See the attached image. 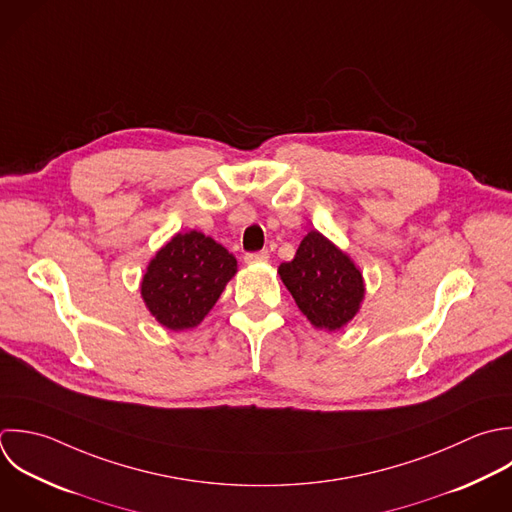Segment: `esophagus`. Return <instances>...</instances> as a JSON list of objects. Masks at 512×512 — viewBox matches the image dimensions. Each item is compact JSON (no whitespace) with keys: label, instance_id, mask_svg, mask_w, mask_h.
<instances>
[{"label":"esophagus","instance_id":"1","mask_svg":"<svg viewBox=\"0 0 512 512\" xmlns=\"http://www.w3.org/2000/svg\"><path fill=\"white\" fill-rule=\"evenodd\" d=\"M265 261H269V251L267 249L245 255V263H265Z\"/></svg>","mask_w":512,"mask_h":512}]
</instances>
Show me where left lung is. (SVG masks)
<instances>
[{"instance_id":"1","label":"left lung","mask_w":512,"mask_h":512,"mask_svg":"<svg viewBox=\"0 0 512 512\" xmlns=\"http://www.w3.org/2000/svg\"><path fill=\"white\" fill-rule=\"evenodd\" d=\"M277 273L315 329H343L365 299V279L355 261L317 229L303 237L295 259L281 263Z\"/></svg>"}]
</instances>
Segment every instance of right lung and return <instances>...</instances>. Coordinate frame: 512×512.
Instances as JSON below:
<instances>
[{"instance_id":"1","label":"right lung","mask_w":512,"mask_h":512,"mask_svg":"<svg viewBox=\"0 0 512 512\" xmlns=\"http://www.w3.org/2000/svg\"><path fill=\"white\" fill-rule=\"evenodd\" d=\"M237 273V259L215 239L189 229L175 233L149 261L141 299L169 331L197 327Z\"/></svg>"}]
</instances>
